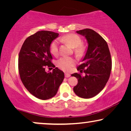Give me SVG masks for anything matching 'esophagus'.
Instances as JSON below:
<instances>
[{"instance_id":"esophagus-1","label":"esophagus","mask_w":131,"mask_h":131,"mask_svg":"<svg viewBox=\"0 0 131 131\" xmlns=\"http://www.w3.org/2000/svg\"><path fill=\"white\" fill-rule=\"evenodd\" d=\"M71 75L69 73H65V77L66 78H70Z\"/></svg>"}]
</instances>
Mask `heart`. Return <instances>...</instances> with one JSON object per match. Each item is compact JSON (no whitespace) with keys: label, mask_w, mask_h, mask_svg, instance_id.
I'll return each mask as SVG.
<instances>
[{"label":"heart","mask_w":131,"mask_h":131,"mask_svg":"<svg viewBox=\"0 0 131 131\" xmlns=\"http://www.w3.org/2000/svg\"><path fill=\"white\" fill-rule=\"evenodd\" d=\"M61 40L67 43L71 48H75V52L78 55H80L83 53L84 48L80 45L82 43V40L79 36L75 34H69L62 36L60 39ZM50 51L53 55H57L59 52L58 41L57 40H53L50 46ZM75 63L74 59L71 57H62L57 61V66L60 69L66 71H69L71 69Z\"/></svg>","instance_id":"heart-1"}]
</instances>
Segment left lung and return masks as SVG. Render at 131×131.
I'll use <instances>...</instances> for the list:
<instances>
[{"label":"left lung","instance_id":"1","mask_svg":"<svg viewBox=\"0 0 131 131\" xmlns=\"http://www.w3.org/2000/svg\"><path fill=\"white\" fill-rule=\"evenodd\" d=\"M76 33L85 37L88 48L78 67V70L83 71L85 75L71 74L78 80L73 91L78 96L86 99L99 94L106 85L112 70V59L107 42L96 31L86 28Z\"/></svg>","mask_w":131,"mask_h":131}]
</instances>
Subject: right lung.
Returning a JSON list of instances; mask_svg holds the SVG:
<instances>
[{"mask_svg":"<svg viewBox=\"0 0 131 131\" xmlns=\"http://www.w3.org/2000/svg\"><path fill=\"white\" fill-rule=\"evenodd\" d=\"M59 34L39 31L27 37L18 56V69L21 81L30 94L40 100H48L57 94L64 79V73L56 67L46 72L45 67H55L51 60L52 42Z\"/></svg>","mask_w":131,"mask_h":131,"instance_id":"obj_1","label":"right lung"}]
</instances>
